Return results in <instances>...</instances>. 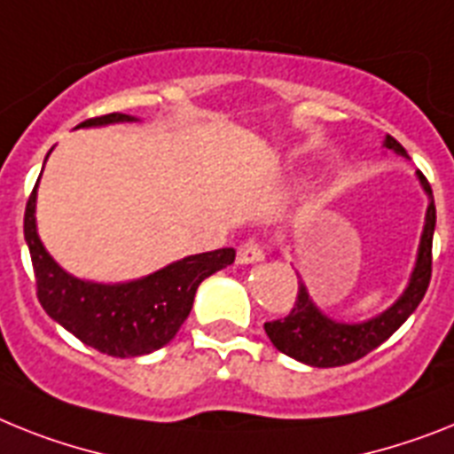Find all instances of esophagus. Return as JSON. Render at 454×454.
Segmentation results:
<instances>
[{
    "label": "esophagus",
    "instance_id": "esophagus-1",
    "mask_svg": "<svg viewBox=\"0 0 454 454\" xmlns=\"http://www.w3.org/2000/svg\"><path fill=\"white\" fill-rule=\"evenodd\" d=\"M262 258H265V254H262L258 242H245V245L238 249L239 265H254V262H261Z\"/></svg>",
    "mask_w": 454,
    "mask_h": 454
}]
</instances>
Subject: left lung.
<instances>
[{"label":"left lung","instance_id":"1","mask_svg":"<svg viewBox=\"0 0 454 454\" xmlns=\"http://www.w3.org/2000/svg\"><path fill=\"white\" fill-rule=\"evenodd\" d=\"M383 147L399 156H409L406 150L392 136L383 138ZM420 182L422 192L427 196V209H425V226L420 233V245L415 254V265L411 270L409 284L395 302L380 314L364 318V321H339L327 316L325 311L314 302L309 288L304 286L302 277L298 274V300L295 307L281 321L265 323V333L274 348L284 356L309 364V367H341V364L356 363L374 348H379L387 337L397 333L403 321L418 309L425 293H427L429 277H432V239L436 228V207H434L432 186L425 180V175L415 173Z\"/></svg>","mask_w":454,"mask_h":454}]
</instances>
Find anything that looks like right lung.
<instances>
[{
  "label": "right lung",
  "mask_w": 454,
  "mask_h": 454,
  "mask_svg": "<svg viewBox=\"0 0 454 454\" xmlns=\"http://www.w3.org/2000/svg\"><path fill=\"white\" fill-rule=\"evenodd\" d=\"M121 121L140 120L113 113L82 121L75 129H98ZM39 182L41 175L25 209V242L36 274L39 302L52 321L106 356L138 357L163 348L192 314L198 286L233 265L235 249H216L184 256L131 281L104 284L80 279L67 272L41 242L36 228Z\"/></svg>",
  "instance_id": "add662e5"
}]
</instances>
